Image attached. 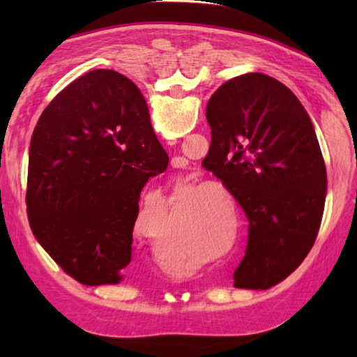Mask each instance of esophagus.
Segmentation results:
<instances>
[{"label": "esophagus", "instance_id": "34e87169", "mask_svg": "<svg viewBox=\"0 0 357 357\" xmlns=\"http://www.w3.org/2000/svg\"><path fill=\"white\" fill-rule=\"evenodd\" d=\"M185 164H187V159L185 158L178 156V158H173L172 159V165L173 167H184Z\"/></svg>", "mask_w": 357, "mask_h": 357}]
</instances>
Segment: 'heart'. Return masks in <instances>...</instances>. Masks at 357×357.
I'll use <instances>...</instances> for the list:
<instances>
[{"label":"heart","instance_id":"heart-1","mask_svg":"<svg viewBox=\"0 0 357 357\" xmlns=\"http://www.w3.org/2000/svg\"><path fill=\"white\" fill-rule=\"evenodd\" d=\"M215 187H222V185L215 184ZM199 190H201V188H199ZM199 190H195V193H199ZM150 195H162V192L161 190H153V192H150ZM221 225H222L221 221H218V219H210V221L204 222V234L208 236L211 241L219 239V238H221V234H222L221 233L222 231Z\"/></svg>","mask_w":357,"mask_h":357}]
</instances>
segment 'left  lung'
Segmentation results:
<instances>
[{
	"instance_id": "left-lung-1",
	"label": "left lung",
	"mask_w": 357,
	"mask_h": 357,
	"mask_svg": "<svg viewBox=\"0 0 357 357\" xmlns=\"http://www.w3.org/2000/svg\"><path fill=\"white\" fill-rule=\"evenodd\" d=\"M211 144L202 165L248 219L234 287L264 290L299 267L319 231L327 170L304 105L264 73L229 79L211 95Z\"/></svg>"
}]
</instances>
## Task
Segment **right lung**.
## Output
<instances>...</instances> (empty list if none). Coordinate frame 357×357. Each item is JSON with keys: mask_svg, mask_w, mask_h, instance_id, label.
<instances>
[{"mask_svg": "<svg viewBox=\"0 0 357 357\" xmlns=\"http://www.w3.org/2000/svg\"><path fill=\"white\" fill-rule=\"evenodd\" d=\"M169 156L139 89L98 69L61 90L30 141L26 206L36 241L84 285L118 284L149 178Z\"/></svg>", "mask_w": 357, "mask_h": 357, "instance_id": "add662e5", "label": "right lung"}]
</instances>
